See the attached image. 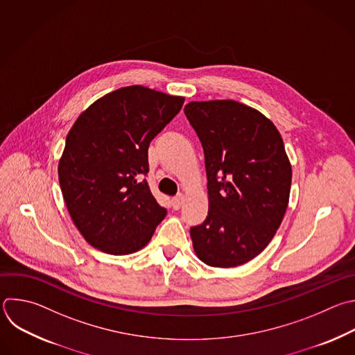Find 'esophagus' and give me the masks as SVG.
I'll return each instance as SVG.
<instances>
[{"instance_id": "esophagus-1", "label": "esophagus", "mask_w": 355, "mask_h": 355, "mask_svg": "<svg viewBox=\"0 0 355 355\" xmlns=\"http://www.w3.org/2000/svg\"><path fill=\"white\" fill-rule=\"evenodd\" d=\"M184 200H185V198H184V195H182V193H180V195H177V196H174V198L171 199L173 207H174V209H180V207L184 205Z\"/></svg>"}]
</instances>
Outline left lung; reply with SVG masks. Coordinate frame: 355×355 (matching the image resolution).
I'll list each match as a JSON object with an SVG mask.
<instances>
[{
	"label": "left lung",
	"instance_id": "8db88e82",
	"mask_svg": "<svg viewBox=\"0 0 355 355\" xmlns=\"http://www.w3.org/2000/svg\"><path fill=\"white\" fill-rule=\"evenodd\" d=\"M184 112L207 175L209 210L191 228L193 251L213 268L244 265L269 245L288 206L293 171L282 135L261 111L235 100L189 101Z\"/></svg>",
	"mask_w": 355,
	"mask_h": 355
}]
</instances>
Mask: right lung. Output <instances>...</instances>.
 Listing matches in <instances>:
<instances>
[{
	"label": "right lung",
	"instance_id": "add662e5",
	"mask_svg": "<svg viewBox=\"0 0 355 355\" xmlns=\"http://www.w3.org/2000/svg\"><path fill=\"white\" fill-rule=\"evenodd\" d=\"M184 100L139 85L121 87L92 103L69 130L58 180L75 227L96 250L134 254L166 217L142 177L152 139Z\"/></svg>",
	"mask_w": 355,
	"mask_h": 355
}]
</instances>
